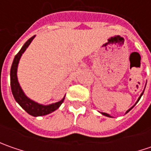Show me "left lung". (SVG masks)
I'll return each instance as SVG.
<instances>
[{
  "label": "left lung",
  "instance_id": "left-lung-1",
  "mask_svg": "<svg viewBox=\"0 0 151 151\" xmlns=\"http://www.w3.org/2000/svg\"><path fill=\"white\" fill-rule=\"evenodd\" d=\"M143 92H144V91H143ZM142 95H143V93H142V94H141V95H140V96L139 97V99H138V101H137V102H138V101H139V100L140 99V97H141V96H142ZM137 102H136V103H137ZM131 108H132V107H131ZM131 108H130V109H129V110H128V111L126 112V113H129V111H130V110H131ZM102 113L103 115H105V116H107V117H111V116H110V115H108L107 113Z\"/></svg>",
  "mask_w": 151,
  "mask_h": 151
}]
</instances>
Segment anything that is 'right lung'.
<instances>
[{"mask_svg": "<svg viewBox=\"0 0 151 151\" xmlns=\"http://www.w3.org/2000/svg\"><path fill=\"white\" fill-rule=\"evenodd\" d=\"M34 37L35 36L29 38L24 44V45L22 46V48L21 49L20 51L16 55L13 62H12V67H11L10 76H11V88H12V91L15 100L18 102V104L26 111L27 113H29L32 116L37 117V116H44L46 114H49V113L55 111L56 109H58L65 100V96L61 101H58V102H55L54 104H50V105H47V106H44V105L38 104L37 102L27 98L20 87V85L17 81V70L18 62H19L22 55L23 54V52L28 47V45L32 42V40L34 38Z\"/></svg>", "mask_w": 151, "mask_h": 151, "instance_id": "add662e5", "label": "right lung"}]
</instances>
